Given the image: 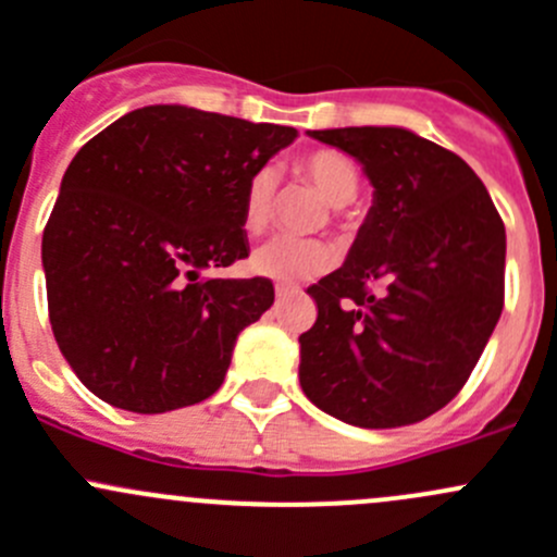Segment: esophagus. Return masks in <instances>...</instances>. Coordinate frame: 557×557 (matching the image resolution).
<instances>
[{"label":"esophagus","mask_w":557,"mask_h":557,"mask_svg":"<svg viewBox=\"0 0 557 557\" xmlns=\"http://www.w3.org/2000/svg\"><path fill=\"white\" fill-rule=\"evenodd\" d=\"M274 294H277V301H285V299H290V296H296V290L277 285V290H274Z\"/></svg>","instance_id":"obj_1"}]
</instances>
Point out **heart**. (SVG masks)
I'll return each mask as SVG.
<instances>
[{"label": "heart", "mask_w": 557, "mask_h": 557, "mask_svg": "<svg viewBox=\"0 0 557 557\" xmlns=\"http://www.w3.org/2000/svg\"><path fill=\"white\" fill-rule=\"evenodd\" d=\"M296 170L334 207L350 205L361 188L356 161L334 148L310 150L301 156ZM274 190H277V177L269 166H261L250 174V180L245 183L243 212H239L245 232L261 234L274 221ZM331 267H334V250L320 239L277 237L252 252V269L263 277L285 285L318 277Z\"/></svg>", "instance_id": "heart-1"}]
</instances>
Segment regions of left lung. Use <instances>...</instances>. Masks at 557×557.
<instances>
[{"instance_id":"1","label":"left lung","mask_w":557,"mask_h":557,"mask_svg":"<svg viewBox=\"0 0 557 557\" xmlns=\"http://www.w3.org/2000/svg\"><path fill=\"white\" fill-rule=\"evenodd\" d=\"M312 137L361 161L374 205L345 267L307 288L301 391L361 429L420 423L458 396L502 318L504 221L460 156L407 128Z\"/></svg>"}]
</instances>
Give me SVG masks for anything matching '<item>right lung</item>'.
Masks as SVG:
<instances>
[{
  "label": "right lung",
  "mask_w": 557,
  "mask_h": 557,
  "mask_svg": "<svg viewBox=\"0 0 557 557\" xmlns=\"http://www.w3.org/2000/svg\"><path fill=\"white\" fill-rule=\"evenodd\" d=\"M296 128L153 104L88 139L42 232L50 329L102 401L139 414L210 398L267 277H201L247 258L245 183Z\"/></svg>",
  "instance_id": "obj_1"
}]
</instances>
